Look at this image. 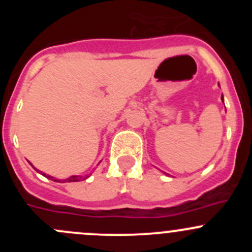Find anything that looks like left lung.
<instances>
[{
  "instance_id": "obj_1",
  "label": "left lung",
  "mask_w": 252,
  "mask_h": 252,
  "mask_svg": "<svg viewBox=\"0 0 252 252\" xmlns=\"http://www.w3.org/2000/svg\"><path fill=\"white\" fill-rule=\"evenodd\" d=\"M218 85H220V84H218ZM222 101H223V96H222Z\"/></svg>"
}]
</instances>
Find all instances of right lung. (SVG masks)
Wrapping results in <instances>:
<instances>
[{"instance_id": "1", "label": "right lung", "mask_w": 252, "mask_h": 252, "mask_svg": "<svg viewBox=\"0 0 252 252\" xmlns=\"http://www.w3.org/2000/svg\"><path fill=\"white\" fill-rule=\"evenodd\" d=\"M32 164V163H30ZM32 168L35 169V171L36 172H40L39 169H36L35 168L34 166H32ZM40 173H41L42 175H44V177H46V178H48V179H51V180H53V182H58V183H70V182H80V180H84L85 179L86 177H80V175H72V177H69V178H67V179H57V178H53L52 175H48V174H46V173H44V172H40Z\"/></svg>"}]
</instances>
